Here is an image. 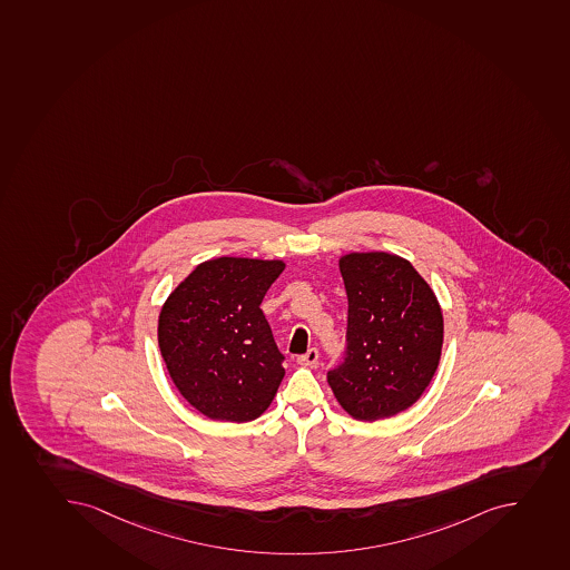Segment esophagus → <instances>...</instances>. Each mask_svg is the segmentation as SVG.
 Wrapping results in <instances>:
<instances>
[{
  "instance_id": "esophagus-1",
  "label": "esophagus",
  "mask_w": 570,
  "mask_h": 570,
  "mask_svg": "<svg viewBox=\"0 0 570 570\" xmlns=\"http://www.w3.org/2000/svg\"><path fill=\"white\" fill-rule=\"evenodd\" d=\"M316 362H318V350L316 347H311L307 353L298 356V364H302V366H314Z\"/></svg>"
}]
</instances>
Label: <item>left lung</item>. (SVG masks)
I'll return each instance as SVG.
<instances>
[{"instance_id": "obj_1", "label": "left lung", "mask_w": 570, "mask_h": 570, "mask_svg": "<svg viewBox=\"0 0 570 570\" xmlns=\"http://www.w3.org/2000/svg\"><path fill=\"white\" fill-rule=\"evenodd\" d=\"M338 266L347 294V350L327 383L355 420L392 417L420 400L436 373L442 307L404 257L352 252Z\"/></svg>"}]
</instances>
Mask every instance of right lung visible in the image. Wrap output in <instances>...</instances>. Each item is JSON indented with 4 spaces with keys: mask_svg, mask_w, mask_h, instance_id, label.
Wrapping results in <instances>:
<instances>
[{
    "mask_svg": "<svg viewBox=\"0 0 570 570\" xmlns=\"http://www.w3.org/2000/svg\"><path fill=\"white\" fill-rule=\"evenodd\" d=\"M283 271L282 259H209L161 307L158 344L167 372L209 420H256L276 397L285 356L259 305Z\"/></svg>",
    "mask_w": 570,
    "mask_h": 570,
    "instance_id": "obj_1",
    "label": "right lung"
}]
</instances>
